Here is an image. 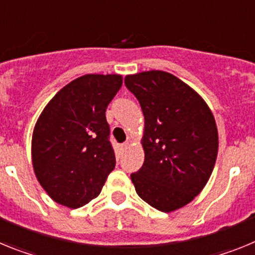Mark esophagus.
Masks as SVG:
<instances>
[{"label": "esophagus", "mask_w": 255, "mask_h": 255, "mask_svg": "<svg viewBox=\"0 0 255 255\" xmlns=\"http://www.w3.org/2000/svg\"><path fill=\"white\" fill-rule=\"evenodd\" d=\"M128 147H129V141H126V143L121 144V148H123V149H126Z\"/></svg>", "instance_id": "34e87169"}]
</instances>
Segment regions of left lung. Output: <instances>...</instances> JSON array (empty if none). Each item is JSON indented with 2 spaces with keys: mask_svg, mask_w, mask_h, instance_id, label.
Here are the masks:
<instances>
[{
  "mask_svg": "<svg viewBox=\"0 0 255 255\" xmlns=\"http://www.w3.org/2000/svg\"><path fill=\"white\" fill-rule=\"evenodd\" d=\"M126 88L144 115V163L131 173L139 197L172 212L203 190L215 167L218 132L204 100L179 78L152 70L128 75Z\"/></svg>",
  "mask_w": 255,
  "mask_h": 255,
  "instance_id": "obj_1",
  "label": "left lung"
}]
</instances>
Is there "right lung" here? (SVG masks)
<instances>
[{"label":"right lung","mask_w":255,"mask_h":255,"mask_svg":"<svg viewBox=\"0 0 255 255\" xmlns=\"http://www.w3.org/2000/svg\"><path fill=\"white\" fill-rule=\"evenodd\" d=\"M123 85L117 74H88L64 87L35 124V176L56 203L79 208L100 195L116 164L106 110Z\"/></svg>","instance_id":"obj_1"}]
</instances>
